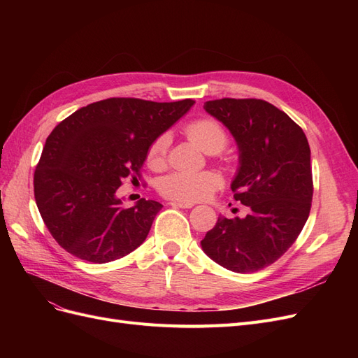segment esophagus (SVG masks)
<instances>
[{"instance_id":"esophagus-1","label":"esophagus","mask_w":358,"mask_h":358,"mask_svg":"<svg viewBox=\"0 0 358 358\" xmlns=\"http://www.w3.org/2000/svg\"><path fill=\"white\" fill-rule=\"evenodd\" d=\"M171 208H180V209H191L192 203H183V201H170Z\"/></svg>"}]
</instances>
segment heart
Returning <instances> with one entry per match:
<instances>
[{
    "mask_svg": "<svg viewBox=\"0 0 358 358\" xmlns=\"http://www.w3.org/2000/svg\"><path fill=\"white\" fill-rule=\"evenodd\" d=\"M183 133L191 143L206 154H218L229 143V136L224 128L209 117L196 119L183 128ZM169 136L161 134L146 150V161L152 169H161L166 164ZM221 187V178L213 171H173L164 176L158 189L166 199L194 203L208 199L213 191Z\"/></svg>",
    "mask_w": 358,
    "mask_h": 358,
    "instance_id": "b5f03b06",
    "label": "heart"
}]
</instances>
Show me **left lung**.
I'll return each mask as SVG.
<instances>
[{
  "instance_id": "left-lung-1",
  "label": "left lung",
  "mask_w": 358,
  "mask_h": 358,
  "mask_svg": "<svg viewBox=\"0 0 358 358\" xmlns=\"http://www.w3.org/2000/svg\"><path fill=\"white\" fill-rule=\"evenodd\" d=\"M204 110L230 129L239 148L231 191L249 213L220 216L201 248L231 272L254 273L282 257L308 221L313 194L308 138L285 112L264 100H212Z\"/></svg>"
}]
</instances>
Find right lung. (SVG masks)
Masks as SVG:
<instances>
[{"label": "right lung", "instance_id": "add662e5", "mask_svg": "<svg viewBox=\"0 0 358 358\" xmlns=\"http://www.w3.org/2000/svg\"><path fill=\"white\" fill-rule=\"evenodd\" d=\"M194 103L107 99L53 128L34 173V197L61 248L103 264L145 242L162 204L142 199L124 208L116 191L125 179L140 178L149 145Z\"/></svg>", "mask_w": 358, "mask_h": 358}]
</instances>
